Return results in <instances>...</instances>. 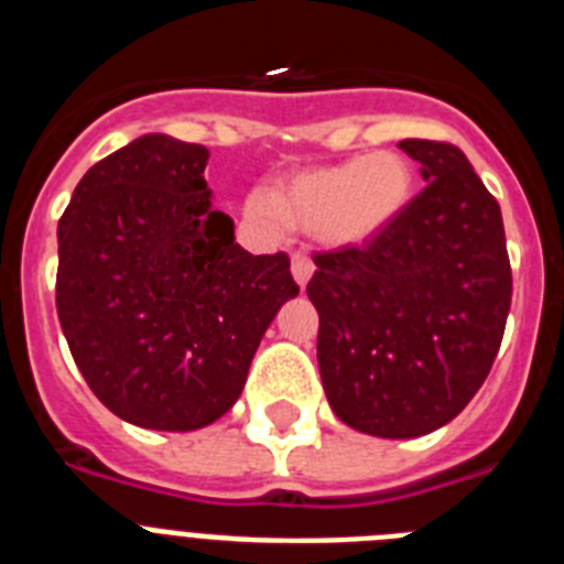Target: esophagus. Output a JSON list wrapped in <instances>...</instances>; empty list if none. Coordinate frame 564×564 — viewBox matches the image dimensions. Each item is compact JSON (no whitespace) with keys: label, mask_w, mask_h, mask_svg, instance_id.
<instances>
[{"label":"esophagus","mask_w":564,"mask_h":564,"mask_svg":"<svg viewBox=\"0 0 564 564\" xmlns=\"http://www.w3.org/2000/svg\"><path fill=\"white\" fill-rule=\"evenodd\" d=\"M291 271H293V279H296V285L305 288L307 282H311V276H313V271H316V268H313L311 257H305V253H293Z\"/></svg>","instance_id":"esophagus-1"}]
</instances>
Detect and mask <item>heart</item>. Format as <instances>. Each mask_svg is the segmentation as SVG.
Wrapping results in <instances>:
<instances>
[{
    "mask_svg": "<svg viewBox=\"0 0 564 564\" xmlns=\"http://www.w3.org/2000/svg\"><path fill=\"white\" fill-rule=\"evenodd\" d=\"M415 197V169L401 152L356 154L333 166L305 169L271 197L251 194L246 217L265 234L316 231L333 248H358L387 231Z\"/></svg>",
    "mask_w": 564,
    "mask_h": 564,
    "instance_id": "1",
    "label": "heart"
}]
</instances>
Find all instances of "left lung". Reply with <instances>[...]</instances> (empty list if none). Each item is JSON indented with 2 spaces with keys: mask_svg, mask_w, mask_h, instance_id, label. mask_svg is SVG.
Wrapping results in <instances>:
<instances>
[{
  "mask_svg": "<svg viewBox=\"0 0 564 564\" xmlns=\"http://www.w3.org/2000/svg\"><path fill=\"white\" fill-rule=\"evenodd\" d=\"M426 188L361 248L316 253L318 372L333 412L376 437H421L486 381L511 307L497 200L452 143L406 138Z\"/></svg>",
  "mask_w": 564,
  "mask_h": 564,
  "instance_id": "1",
  "label": "left lung"
}]
</instances>
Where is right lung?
<instances>
[{
	"mask_svg": "<svg viewBox=\"0 0 564 564\" xmlns=\"http://www.w3.org/2000/svg\"><path fill=\"white\" fill-rule=\"evenodd\" d=\"M206 163L200 143L143 134L84 174L58 220L69 352L98 401L143 430L192 432L226 415L299 293L288 253L234 242Z\"/></svg>",
	"mask_w": 564,
	"mask_h": 564,
	"instance_id": "1",
	"label": "right lung"
}]
</instances>
